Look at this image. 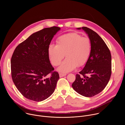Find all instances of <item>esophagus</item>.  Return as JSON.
I'll use <instances>...</instances> for the list:
<instances>
[{"instance_id":"esophagus-1","label":"esophagus","mask_w":125,"mask_h":125,"mask_svg":"<svg viewBox=\"0 0 125 125\" xmlns=\"http://www.w3.org/2000/svg\"><path fill=\"white\" fill-rule=\"evenodd\" d=\"M66 75V74L61 73H59V77H60V78L63 77H64V76H65Z\"/></svg>"}]
</instances>
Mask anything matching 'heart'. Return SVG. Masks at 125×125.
I'll return each instance as SVG.
<instances>
[{"label": "heart", "instance_id": "b5f03b06", "mask_svg": "<svg viewBox=\"0 0 125 125\" xmlns=\"http://www.w3.org/2000/svg\"><path fill=\"white\" fill-rule=\"evenodd\" d=\"M92 43L90 38L76 32H70L61 35L56 41V45L51 44L48 52L52 64L60 65L65 54L67 58L59 67L62 72H68L77 66L81 67L87 62L91 55Z\"/></svg>", "mask_w": 125, "mask_h": 125}]
</instances>
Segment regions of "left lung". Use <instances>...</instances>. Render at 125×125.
Segmentation results:
<instances>
[{
  "label": "left lung",
  "instance_id": "left-lung-1",
  "mask_svg": "<svg viewBox=\"0 0 125 125\" xmlns=\"http://www.w3.org/2000/svg\"><path fill=\"white\" fill-rule=\"evenodd\" d=\"M82 28L91 40V53L84 68L76 75L72 86L80 94L92 97L101 92L109 81L111 55L108 46L96 32L85 27Z\"/></svg>",
  "mask_w": 125,
  "mask_h": 125
}]
</instances>
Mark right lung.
<instances>
[{"label":"right lung","mask_w":125,"mask_h":125,"mask_svg":"<svg viewBox=\"0 0 125 125\" xmlns=\"http://www.w3.org/2000/svg\"><path fill=\"white\" fill-rule=\"evenodd\" d=\"M58 27L34 32L15 49L11 59V76L20 93L26 98L43 101L54 92L59 74L50 63L48 46Z\"/></svg>","instance_id":"right-lung-1"}]
</instances>
